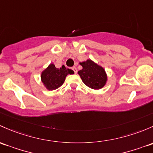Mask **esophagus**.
I'll list each match as a JSON object with an SVG mask.
<instances>
[{"label": "esophagus", "instance_id": "esophagus-1", "mask_svg": "<svg viewBox=\"0 0 153 153\" xmlns=\"http://www.w3.org/2000/svg\"><path fill=\"white\" fill-rule=\"evenodd\" d=\"M72 70H73L74 71V72H75V73H77V69H76V67H73L72 68Z\"/></svg>", "mask_w": 153, "mask_h": 153}]
</instances>
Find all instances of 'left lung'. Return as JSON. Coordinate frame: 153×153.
Masks as SVG:
<instances>
[{
    "instance_id": "8db88e82",
    "label": "left lung",
    "mask_w": 153,
    "mask_h": 153,
    "mask_svg": "<svg viewBox=\"0 0 153 153\" xmlns=\"http://www.w3.org/2000/svg\"><path fill=\"white\" fill-rule=\"evenodd\" d=\"M83 69L78 72L82 81L86 86L92 89H102L108 81L107 74L102 66L91 59L80 62Z\"/></svg>"
}]
</instances>
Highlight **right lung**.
<instances>
[{
	"instance_id": "obj_1",
	"label": "right lung",
	"mask_w": 153,
	"mask_h": 153,
	"mask_svg": "<svg viewBox=\"0 0 153 153\" xmlns=\"http://www.w3.org/2000/svg\"><path fill=\"white\" fill-rule=\"evenodd\" d=\"M73 73L72 70L67 69L64 65L56 68L54 64L51 63L41 72V81L47 89L55 90L63 84L67 75Z\"/></svg>"
}]
</instances>
